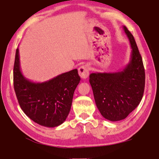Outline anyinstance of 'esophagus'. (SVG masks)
I'll return each mask as SVG.
<instances>
[{"label": "esophagus", "instance_id": "esophagus-1", "mask_svg": "<svg viewBox=\"0 0 159 159\" xmlns=\"http://www.w3.org/2000/svg\"><path fill=\"white\" fill-rule=\"evenodd\" d=\"M90 68L88 65L81 66L79 68V74L83 79H86L89 75Z\"/></svg>", "mask_w": 159, "mask_h": 159}]
</instances>
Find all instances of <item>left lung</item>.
Listing matches in <instances>:
<instances>
[{
  "label": "left lung",
  "instance_id": "obj_1",
  "mask_svg": "<svg viewBox=\"0 0 159 159\" xmlns=\"http://www.w3.org/2000/svg\"><path fill=\"white\" fill-rule=\"evenodd\" d=\"M131 47L130 61L125 68L116 73H92L89 82L101 114L111 121L124 119L139 104L145 88V70L136 43L124 26Z\"/></svg>",
  "mask_w": 159,
  "mask_h": 159
}]
</instances>
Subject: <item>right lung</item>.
Returning a JSON list of instances; mask_svg holds the SVG:
<instances>
[{"instance_id": "1", "label": "right lung", "mask_w": 159, "mask_h": 159, "mask_svg": "<svg viewBox=\"0 0 159 159\" xmlns=\"http://www.w3.org/2000/svg\"><path fill=\"white\" fill-rule=\"evenodd\" d=\"M80 80L78 70L73 69L43 83L30 81L20 71L19 50L16 49L14 90L21 109L38 124L56 127L65 121Z\"/></svg>"}]
</instances>
